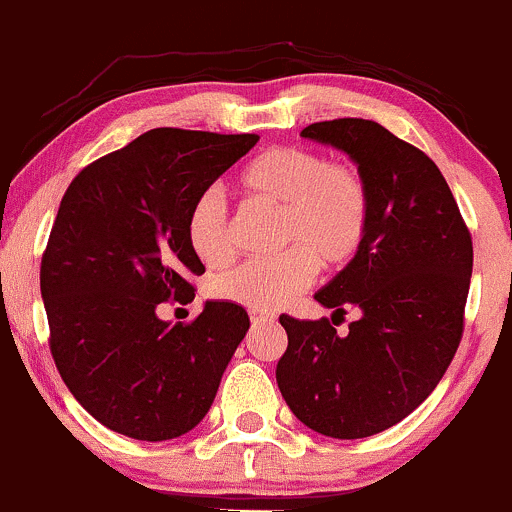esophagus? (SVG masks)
<instances>
[{
  "label": "esophagus",
  "mask_w": 512,
  "mask_h": 512,
  "mask_svg": "<svg viewBox=\"0 0 512 512\" xmlns=\"http://www.w3.org/2000/svg\"><path fill=\"white\" fill-rule=\"evenodd\" d=\"M274 319H277V316L274 314H267V311H257V309H252L250 311V321L252 324H274Z\"/></svg>",
  "instance_id": "esophagus-1"
}]
</instances>
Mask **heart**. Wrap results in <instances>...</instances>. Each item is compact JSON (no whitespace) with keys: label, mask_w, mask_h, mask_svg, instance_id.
<instances>
[{"label":"heart","mask_w":512,"mask_h":512,"mask_svg":"<svg viewBox=\"0 0 512 512\" xmlns=\"http://www.w3.org/2000/svg\"><path fill=\"white\" fill-rule=\"evenodd\" d=\"M245 196L282 211L279 242L292 245L272 260L242 262L213 282L215 297L257 311L289 304L314 282L319 265L338 270L358 255L370 225L368 181L348 161H326L301 147H272L242 166ZM186 240L208 267L233 257L228 213L213 191L186 213Z\"/></svg>","instance_id":"b5f03b06"}]
</instances>
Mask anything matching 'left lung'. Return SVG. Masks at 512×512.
Listing matches in <instances>:
<instances>
[{
	"instance_id": "left-lung-1",
	"label": "left lung",
	"mask_w": 512,
	"mask_h": 512,
	"mask_svg": "<svg viewBox=\"0 0 512 512\" xmlns=\"http://www.w3.org/2000/svg\"><path fill=\"white\" fill-rule=\"evenodd\" d=\"M301 137L353 159L368 181L370 225L358 255L314 294L333 316L358 306L360 319L341 336L336 321L279 316L289 346L277 385L314 432L373 437L432 395L459 348L471 233L437 164L378 122H314Z\"/></svg>"
}]
</instances>
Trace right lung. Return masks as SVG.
I'll return each mask as SVG.
<instances>
[{
    "label": "right lung",
    "mask_w": 512,
    "mask_h": 512,
    "mask_svg": "<svg viewBox=\"0 0 512 512\" xmlns=\"http://www.w3.org/2000/svg\"><path fill=\"white\" fill-rule=\"evenodd\" d=\"M257 134L149 129L85 166L68 186L41 257L51 355L75 400L139 441L191 432L211 410L250 319L206 301L191 324L161 301L193 299L206 272L186 240L196 196L245 157Z\"/></svg>",
    "instance_id": "obj_1"
}]
</instances>
